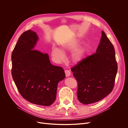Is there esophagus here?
<instances>
[{
  "instance_id": "1",
  "label": "esophagus",
  "mask_w": 128,
  "mask_h": 128,
  "mask_svg": "<svg viewBox=\"0 0 128 128\" xmlns=\"http://www.w3.org/2000/svg\"><path fill=\"white\" fill-rule=\"evenodd\" d=\"M65 75H66V77L69 76H70V74H71L69 70H65Z\"/></svg>"
}]
</instances>
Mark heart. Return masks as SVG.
<instances>
[{
    "mask_svg": "<svg viewBox=\"0 0 128 128\" xmlns=\"http://www.w3.org/2000/svg\"><path fill=\"white\" fill-rule=\"evenodd\" d=\"M80 42L78 40H74L62 44L60 50L58 48H53L52 50V56L56 61H62L64 59L63 52H71L76 48ZM86 53V49L84 47H80L76 50L71 55V60L74 64H78L84 58Z\"/></svg>",
    "mask_w": 128,
    "mask_h": 128,
    "instance_id": "obj_1",
    "label": "heart"
}]
</instances>
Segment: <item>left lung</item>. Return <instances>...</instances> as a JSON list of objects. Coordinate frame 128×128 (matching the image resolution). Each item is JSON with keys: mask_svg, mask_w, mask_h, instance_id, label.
<instances>
[{"mask_svg": "<svg viewBox=\"0 0 128 128\" xmlns=\"http://www.w3.org/2000/svg\"><path fill=\"white\" fill-rule=\"evenodd\" d=\"M78 82L77 95L84 104L97 102L113 90L118 71L114 46L104 31L96 52L72 67Z\"/></svg>", "mask_w": 128, "mask_h": 128, "instance_id": "obj_1", "label": "left lung"}]
</instances>
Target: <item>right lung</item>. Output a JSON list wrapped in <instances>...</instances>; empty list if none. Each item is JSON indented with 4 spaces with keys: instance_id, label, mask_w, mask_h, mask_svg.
Masks as SVG:
<instances>
[{
    "instance_id": "obj_1",
    "label": "right lung",
    "mask_w": 128,
    "mask_h": 128,
    "mask_svg": "<svg viewBox=\"0 0 128 128\" xmlns=\"http://www.w3.org/2000/svg\"><path fill=\"white\" fill-rule=\"evenodd\" d=\"M36 32H24L12 54V74L21 96L29 102L50 106L56 100L58 84L65 78L62 67L52 65L48 54L34 50Z\"/></svg>"
}]
</instances>
